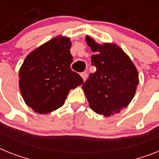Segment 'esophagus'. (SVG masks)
<instances>
[{"mask_svg": "<svg viewBox=\"0 0 159 159\" xmlns=\"http://www.w3.org/2000/svg\"><path fill=\"white\" fill-rule=\"evenodd\" d=\"M81 77H82V79L84 80V81H86V77H87V73H86V72H82V73H81Z\"/></svg>", "mask_w": 159, "mask_h": 159, "instance_id": "1", "label": "esophagus"}]
</instances>
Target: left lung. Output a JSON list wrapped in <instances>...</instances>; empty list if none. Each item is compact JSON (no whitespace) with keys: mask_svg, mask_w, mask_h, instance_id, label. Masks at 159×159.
Segmentation results:
<instances>
[{"mask_svg":"<svg viewBox=\"0 0 159 159\" xmlns=\"http://www.w3.org/2000/svg\"><path fill=\"white\" fill-rule=\"evenodd\" d=\"M94 52L91 65L96 71L90 73L82 85L90 108L99 115L110 116L128 106L139 82L135 65L124 51L115 44L99 45L86 37Z\"/></svg>","mask_w":159,"mask_h":159,"instance_id":"left-lung-1","label":"left lung"}]
</instances>
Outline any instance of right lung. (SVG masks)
<instances>
[{
  "mask_svg": "<svg viewBox=\"0 0 159 159\" xmlns=\"http://www.w3.org/2000/svg\"><path fill=\"white\" fill-rule=\"evenodd\" d=\"M71 42L66 37L49 40L28 55L19 71L21 94L28 107L39 114L62 107L69 91L83 83L70 68Z\"/></svg>",
  "mask_w": 159,
  "mask_h": 159,
  "instance_id": "obj_1",
  "label": "right lung"
}]
</instances>
